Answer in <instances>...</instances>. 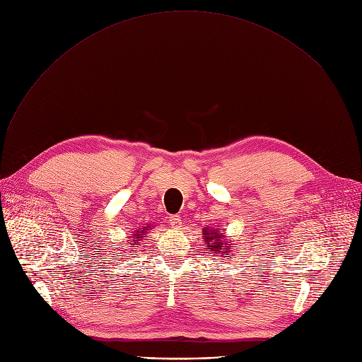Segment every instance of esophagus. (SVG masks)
I'll list each match as a JSON object with an SVG mask.
<instances>
[{"label": "esophagus", "instance_id": "esophagus-1", "mask_svg": "<svg viewBox=\"0 0 362 362\" xmlns=\"http://www.w3.org/2000/svg\"><path fill=\"white\" fill-rule=\"evenodd\" d=\"M168 223L171 225V226H180L181 225V218H180V216H175V214H173V216H170L168 217Z\"/></svg>", "mask_w": 362, "mask_h": 362}]
</instances>
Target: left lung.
<instances>
[{
  "label": "left lung",
  "mask_w": 362,
  "mask_h": 362,
  "mask_svg": "<svg viewBox=\"0 0 362 362\" xmlns=\"http://www.w3.org/2000/svg\"><path fill=\"white\" fill-rule=\"evenodd\" d=\"M203 242L206 243V249L209 251L207 254H221L228 255V258H235L233 246H230V242L225 239L223 233H218L217 229L206 228L203 230Z\"/></svg>",
  "instance_id": "8db88e82"
}]
</instances>
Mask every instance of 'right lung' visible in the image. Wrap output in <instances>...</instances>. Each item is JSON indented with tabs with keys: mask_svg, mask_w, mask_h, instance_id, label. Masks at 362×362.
<instances>
[{
	"mask_svg": "<svg viewBox=\"0 0 362 362\" xmlns=\"http://www.w3.org/2000/svg\"><path fill=\"white\" fill-rule=\"evenodd\" d=\"M148 230H149V226H144V228H141V229H137L136 233H133V240L129 242L130 249H134V246L139 243V240H141L142 238H145L144 235H145Z\"/></svg>",
	"mask_w": 362,
	"mask_h": 362,
	"instance_id": "right-lung-1",
	"label": "right lung"
}]
</instances>
